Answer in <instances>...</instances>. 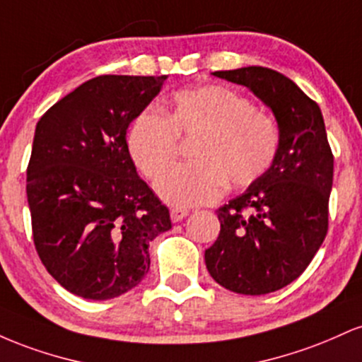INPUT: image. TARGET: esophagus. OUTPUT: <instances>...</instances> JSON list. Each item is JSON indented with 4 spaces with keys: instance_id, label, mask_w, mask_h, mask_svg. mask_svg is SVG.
<instances>
[{
    "instance_id": "34e87169",
    "label": "esophagus",
    "mask_w": 362,
    "mask_h": 362,
    "mask_svg": "<svg viewBox=\"0 0 362 362\" xmlns=\"http://www.w3.org/2000/svg\"><path fill=\"white\" fill-rule=\"evenodd\" d=\"M187 216H189V209H184V207H173V209H170V218H172L173 223L182 221Z\"/></svg>"
}]
</instances>
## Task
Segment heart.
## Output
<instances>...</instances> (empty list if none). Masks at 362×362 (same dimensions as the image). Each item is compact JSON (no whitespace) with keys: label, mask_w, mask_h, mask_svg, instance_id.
I'll return each mask as SVG.
<instances>
[{"label":"heart","mask_w":362,"mask_h":362,"mask_svg":"<svg viewBox=\"0 0 362 362\" xmlns=\"http://www.w3.org/2000/svg\"><path fill=\"white\" fill-rule=\"evenodd\" d=\"M194 163L182 165L156 182V190L175 206H197L221 197L230 182L243 189L259 182L276 161L281 131L271 115L223 85H204L173 95L167 117L146 109L126 136L129 158L148 180L175 161L178 139H194Z\"/></svg>","instance_id":"heart-1"}]
</instances>
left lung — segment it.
Listing matches in <instances>:
<instances>
[{
    "label": "left lung",
    "instance_id": "left-lung-1",
    "mask_svg": "<svg viewBox=\"0 0 362 362\" xmlns=\"http://www.w3.org/2000/svg\"><path fill=\"white\" fill-rule=\"evenodd\" d=\"M247 86L281 131L272 168L219 207L218 240L204 253L211 277L238 294L274 293L301 276L328 230L334 155L317 102L293 80L262 66L216 71Z\"/></svg>",
    "mask_w": 362,
    "mask_h": 362
}]
</instances>
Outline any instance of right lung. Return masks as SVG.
Listing matches in <instances>:
<instances>
[{
  "label": "right lung",
  "mask_w": 362,
  "mask_h": 362,
  "mask_svg": "<svg viewBox=\"0 0 362 362\" xmlns=\"http://www.w3.org/2000/svg\"><path fill=\"white\" fill-rule=\"evenodd\" d=\"M165 80L103 74L37 122L27 168L35 250L54 279L85 300L136 288L149 271V242L172 228L126 146L129 124Z\"/></svg>",
  "instance_id": "add662e5"
}]
</instances>
